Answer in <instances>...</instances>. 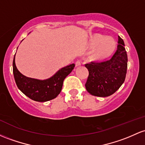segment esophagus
Returning <instances> with one entry per match:
<instances>
[{"mask_svg":"<svg viewBox=\"0 0 145 145\" xmlns=\"http://www.w3.org/2000/svg\"><path fill=\"white\" fill-rule=\"evenodd\" d=\"M75 65H76V67L80 66V65H81V61H80V60H77V61L76 62Z\"/></svg>","mask_w":145,"mask_h":145,"instance_id":"obj_1","label":"esophagus"}]
</instances>
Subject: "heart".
<instances>
[{"mask_svg": "<svg viewBox=\"0 0 145 145\" xmlns=\"http://www.w3.org/2000/svg\"><path fill=\"white\" fill-rule=\"evenodd\" d=\"M98 46L93 53L96 58H103L111 54L116 47V42L113 38H105L102 35H95L89 42V47L93 49Z\"/></svg>", "mask_w": 145, "mask_h": 145, "instance_id": "heart-1", "label": "heart"}]
</instances>
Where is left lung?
Returning a JSON list of instances; mask_svg holds the SVG:
<instances>
[{"mask_svg": "<svg viewBox=\"0 0 145 145\" xmlns=\"http://www.w3.org/2000/svg\"><path fill=\"white\" fill-rule=\"evenodd\" d=\"M115 54L109 59L91 61L85 64L89 76L85 87L90 94L98 97L112 95L125 82L127 69V54L124 41L118 36Z\"/></svg>", "mask_w": 145, "mask_h": 145, "instance_id": "left-lung-1", "label": "left lung"}]
</instances>
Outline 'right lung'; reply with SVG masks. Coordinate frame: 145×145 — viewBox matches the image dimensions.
Masks as SVG:
<instances>
[{"label":"right lung","instance_id":"1","mask_svg":"<svg viewBox=\"0 0 145 145\" xmlns=\"http://www.w3.org/2000/svg\"><path fill=\"white\" fill-rule=\"evenodd\" d=\"M74 64L68 65L60 69L50 78L40 80L23 75L16 68L14 56L13 74L17 87L25 96L33 101L46 102L56 98L59 94L63 87V81L74 69Z\"/></svg>","mask_w":145,"mask_h":145}]
</instances>
